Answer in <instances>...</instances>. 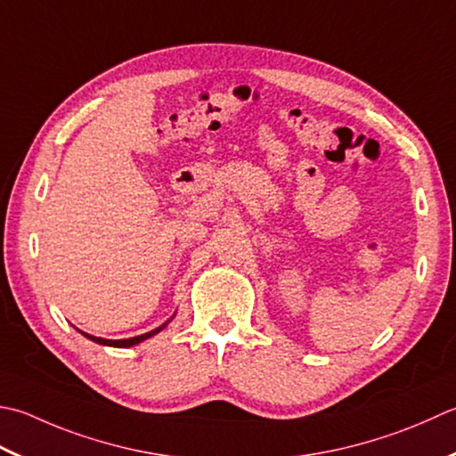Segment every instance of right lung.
Wrapping results in <instances>:
<instances>
[{"mask_svg": "<svg viewBox=\"0 0 456 456\" xmlns=\"http://www.w3.org/2000/svg\"><path fill=\"white\" fill-rule=\"evenodd\" d=\"M175 316V314H174ZM172 316V318H174ZM172 318L169 320H166V322L162 324V326H158V328H154V330H150V332H146V334H140V336H134V338H124V340H106V338H98V336H91V334H86V332H78L83 334L85 338H88V340H93V342H96V344H101V346H110V347H132V346H136V344H140V342H144V340H148V338H151V336H156V334H159L162 332V330L172 322Z\"/></svg>", "mask_w": 456, "mask_h": 456, "instance_id": "add662e5", "label": "right lung"}]
</instances>
